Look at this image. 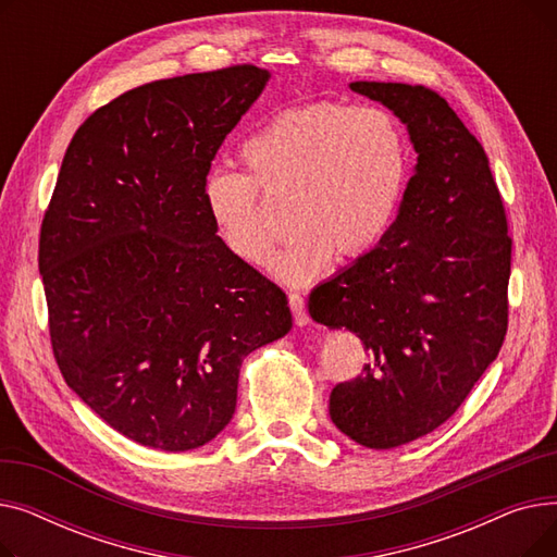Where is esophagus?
<instances>
[{
	"instance_id": "esophagus-1",
	"label": "esophagus",
	"mask_w": 557,
	"mask_h": 557,
	"mask_svg": "<svg viewBox=\"0 0 557 557\" xmlns=\"http://www.w3.org/2000/svg\"><path fill=\"white\" fill-rule=\"evenodd\" d=\"M288 307L294 311V320L298 327H305L309 323V313L305 309V300L300 294H288Z\"/></svg>"
}]
</instances>
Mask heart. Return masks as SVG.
I'll return each mask as SVG.
<instances>
[{"instance_id": "obj_1", "label": "heart", "mask_w": 557, "mask_h": 557, "mask_svg": "<svg viewBox=\"0 0 557 557\" xmlns=\"http://www.w3.org/2000/svg\"><path fill=\"white\" fill-rule=\"evenodd\" d=\"M242 158L248 173L214 169L205 178V208L227 252L263 267L277 225L260 193L290 198L294 237L271 273L294 286L323 275L336 252L357 259L382 242L413 169L411 141L388 108L336 101L277 112L244 141Z\"/></svg>"}]
</instances>
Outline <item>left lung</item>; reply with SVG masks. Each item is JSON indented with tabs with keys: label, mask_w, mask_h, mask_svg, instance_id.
I'll use <instances>...</instances> for the list:
<instances>
[{
	"label": "left lung",
	"mask_w": 557,
	"mask_h": 557,
	"mask_svg": "<svg viewBox=\"0 0 557 557\" xmlns=\"http://www.w3.org/2000/svg\"><path fill=\"white\" fill-rule=\"evenodd\" d=\"M418 153L397 219L370 252L309 296V315L355 332L368 363L330 395L332 422L393 449L447 422L499 355L510 252L502 194L481 141L429 87L355 81Z\"/></svg>",
	"instance_id": "8db88e82"
}]
</instances>
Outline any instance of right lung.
I'll use <instances>...</instances> for the list:
<instances>
[{"mask_svg": "<svg viewBox=\"0 0 557 557\" xmlns=\"http://www.w3.org/2000/svg\"><path fill=\"white\" fill-rule=\"evenodd\" d=\"M269 78L237 65L139 85L87 116L58 173L38 252L53 357L144 447L214 441L244 359L294 325L284 290L227 252L202 200Z\"/></svg>", "mask_w": 557, "mask_h": 557, "instance_id": "1", "label": "right lung"}]
</instances>
